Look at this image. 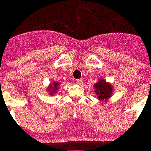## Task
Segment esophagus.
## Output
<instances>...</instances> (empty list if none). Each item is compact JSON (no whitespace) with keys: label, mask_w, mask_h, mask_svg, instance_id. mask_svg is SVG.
Wrapping results in <instances>:
<instances>
[{"label":"esophagus","mask_w":151,"mask_h":151,"mask_svg":"<svg viewBox=\"0 0 151 151\" xmlns=\"http://www.w3.org/2000/svg\"><path fill=\"white\" fill-rule=\"evenodd\" d=\"M76 82L77 83H78V84H81V83H83V80H80V79H79V80H76Z\"/></svg>","instance_id":"1"}]
</instances>
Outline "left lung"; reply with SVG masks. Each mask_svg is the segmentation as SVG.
Wrapping results in <instances>:
<instances>
[{
	"instance_id": "obj_1",
	"label": "left lung",
	"mask_w": 151,
	"mask_h": 151,
	"mask_svg": "<svg viewBox=\"0 0 151 151\" xmlns=\"http://www.w3.org/2000/svg\"><path fill=\"white\" fill-rule=\"evenodd\" d=\"M96 93L98 95V98L100 100L107 99L111 97L112 93V88L109 83H106L105 80H100L94 85Z\"/></svg>"
}]
</instances>
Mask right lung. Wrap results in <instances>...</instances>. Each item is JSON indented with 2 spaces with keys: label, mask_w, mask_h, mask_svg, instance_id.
Instances as JSON below:
<instances>
[{
  "label": "right lung",
  "mask_w": 151,
  "mask_h": 151,
  "mask_svg": "<svg viewBox=\"0 0 151 151\" xmlns=\"http://www.w3.org/2000/svg\"><path fill=\"white\" fill-rule=\"evenodd\" d=\"M58 86H59L58 83H54L53 85H51V86L49 87V90L52 91V93L50 92V94H53L54 92H55V91L58 89Z\"/></svg>",
  "instance_id": "obj_1"
}]
</instances>
